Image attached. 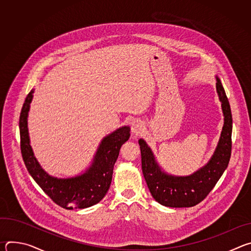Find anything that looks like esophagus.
<instances>
[{
    "label": "esophagus",
    "instance_id": "obj_1",
    "mask_svg": "<svg viewBox=\"0 0 251 251\" xmlns=\"http://www.w3.org/2000/svg\"><path fill=\"white\" fill-rule=\"evenodd\" d=\"M143 130H144V124H143L140 120H134L131 125V132L133 135L138 136L140 135Z\"/></svg>",
    "mask_w": 251,
    "mask_h": 251
}]
</instances>
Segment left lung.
Instances as JSON below:
<instances>
[{
  "label": "left lung",
  "mask_w": 251,
  "mask_h": 251,
  "mask_svg": "<svg viewBox=\"0 0 251 251\" xmlns=\"http://www.w3.org/2000/svg\"><path fill=\"white\" fill-rule=\"evenodd\" d=\"M217 78V92L222 103L224 126L218 146L208 162L189 176H175L163 170L144 139H139L142 171L152 197L160 204L170 207H191L200 203L216 186L228 166L231 154L232 116L221 79Z\"/></svg>",
  "instance_id": "8db88e82"
}]
</instances>
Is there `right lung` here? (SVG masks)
<instances>
[{
    "mask_svg": "<svg viewBox=\"0 0 251 251\" xmlns=\"http://www.w3.org/2000/svg\"><path fill=\"white\" fill-rule=\"evenodd\" d=\"M33 92L31 89L27 94L20 115L21 151L28 173L42 190L63 208H86L98 203L110 188L114 164L121 146L130 137V127H119L105 136L83 173L69 177L51 176L43 169L30 146L27 117Z\"/></svg>",
    "mask_w": 251,
    "mask_h": 251,
    "instance_id": "add662e5",
    "label": "right lung"
}]
</instances>
